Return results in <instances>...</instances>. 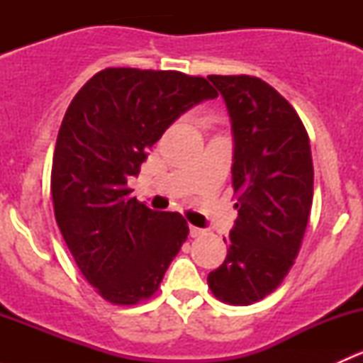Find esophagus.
Returning a JSON list of instances; mask_svg holds the SVG:
<instances>
[{
	"mask_svg": "<svg viewBox=\"0 0 363 363\" xmlns=\"http://www.w3.org/2000/svg\"><path fill=\"white\" fill-rule=\"evenodd\" d=\"M189 235L196 239V237H203L205 232L202 228H196V226H189Z\"/></svg>",
	"mask_w": 363,
	"mask_h": 363,
	"instance_id": "obj_1",
	"label": "esophagus"
}]
</instances>
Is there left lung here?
<instances>
[{"label":"left lung","instance_id":"left-lung-1","mask_svg":"<svg viewBox=\"0 0 363 363\" xmlns=\"http://www.w3.org/2000/svg\"><path fill=\"white\" fill-rule=\"evenodd\" d=\"M232 119L239 211L228 255L207 283L216 298L250 306L272 294L302 246L313 205V158L295 108L251 75H208Z\"/></svg>","mask_w":363,"mask_h":363}]
</instances>
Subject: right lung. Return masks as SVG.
<instances>
[{
  "instance_id": "1",
  "label": "right lung",
  "mask_w": 363,
  "mask_h": 363,
  "mask_svg": "<svg viewBox=\"0 0 363 363\" xmlns=\"http://www.w3.org/2000/svg\"><path fill=\"white\" fill-rule=\"evenodd\" d=\"M216 96L203 77L105 68L69 104L50 172L54 216L80 272L111 303L151 298L189 233L179 212L130 196L128 179L181 113Z\"/></svg>"
}]
</instances>
